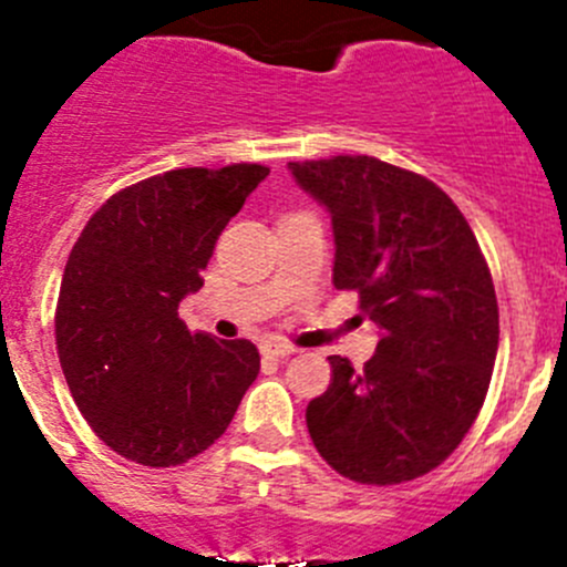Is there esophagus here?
I'll return each instance as SVG.
<instances>
[{
  "instance_id": "obj_1",
  "label": "esophagus",
  "mask_w": 567,
  "mask_h": 567,
  "mask_svg": "<svg viewBox=\"0 0 567 567\" xmlns=\"http://www.w3.org/2000/svg\"><path fill=\"white\" fill-rule=\"evenodd\" d=\"M259 349H262V355H268V358H288V355H293V352H296V349L290 347V343L279 341V338H271V341H262V343H259Z\"/></svg>"
}]
</instances>
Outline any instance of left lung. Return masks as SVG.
I'll use <instances>...</instances> for the list:
<instances>
[{
	"instance_id": "1",
	"label": "left lung",
	"mask_w": 567,
	"mask_h": 567,
	"mask_svg": "<svg viewBox=\"0 0 567 567\" xmlns=\"http://www.w3.org/2000/svg\"><path fill=\"white\" fill-rule=\"evenodd\" d=\"M332 220L338 290L361 293L380 338L367 367L330 355L308 405L316 451L361 484H403L473 427L498 355V299L473 229L425 176L372 156L288 162Z\"/></svg>"
}]
</instances>
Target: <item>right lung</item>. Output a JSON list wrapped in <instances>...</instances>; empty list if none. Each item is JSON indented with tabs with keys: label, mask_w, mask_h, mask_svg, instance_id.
<instances>
[{
	"label": "right lung",
	"mask_w": 567,
	"mask_h": 567,
	"mask_svg": "<svg viewBox=\"0 0 567 567\" xmlns=\"http://www.w3.org/2000/svg\"><path fill=\"white\" fill-rule=\"evenodd\" d=\"M262 164L184 167L111 195L69 254L55 310L63 378L111 451L145 467L198 456L229 427L259 352L189 332L178 305Z\"/></svg>",
	"instance_id": "obj_1"
}]
</instances>
